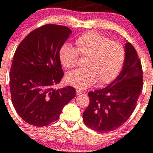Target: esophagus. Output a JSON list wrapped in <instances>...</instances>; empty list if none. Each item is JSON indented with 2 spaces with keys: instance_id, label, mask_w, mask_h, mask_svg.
<instances>
[{
  "instance_id": "34e87169",
  "label": "esophagus",
  "mask_w": 153,
  "mask_h": 153,
  "mask_svg": "<svg viewBox=\"0 0 153 153\" xmlns=\"http://www.w3.org/2000/svg\"><path fill=\"white\" fill-rule=\"evenodd\" d=\"M76 94L77 95H79V94H82V93H83V91H82V90H76Z\"/></svg>"
}]
</instances>
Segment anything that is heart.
Returning <instances> with one entry per match:
<instances>
[{
  "mask_svg": "<svg viewBox=\"0 0 153 153\" xmlns=\"http://www.w3.org/2000/svg\"><path fill=\"white\" fill-rule=\"evenodd\" d=\"M76 49L64 44L59 51L61 65L67 69L74 68L79 55L85 57L84 66L67 74L65 81L77 89L90 88L98 82V85L111 82L123 68L126 51L122 44L94 31L87 32L76 41Z\"/></svg>",
  "mask_w": 153,
  "mask_h": 153,
  "instance_id": "obj_1",
  "label": "heart"
}]
</instances>
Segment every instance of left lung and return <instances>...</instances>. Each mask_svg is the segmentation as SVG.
<instances>
[{
    "mask_svg": "<svg viewBox=\"0 0 153 153\" xmlns=\"http://www.w3.org/2000/svg\"><path fill=\"white\" fill-rule=\"evenodd\" d=\"M122 71L106 88L88 93L90 103L83 112V121L99 133L115 130L128 120L142 91V64L133 45L126 42Z\"/></svg>",
    "mask_w": 153,
    "mask_h": 153,
    "instance_id": "obj_1",
    "label": "left lung"
}]
</instances>
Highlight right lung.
<instances>
[{
  "instance_id": "right-lung-1",
  "label": "right lung",
  "mask_w": 153,
  "mask_h": 153,
  "mask_svg": "<svg viewBox=\"0 0 153 153\" xmlns=\"http://www.w3.org/2000/svg\"><path fill=\"white\" fill-rule=\"evenodd\" d=\"M71 33L65 26L45 25L30 32L15 51L9 74L11 101L19 117L31 126L56 121L76 96L73 87L53 88L63 76L59 51Z\"/></svg>"
}]
</instances>
